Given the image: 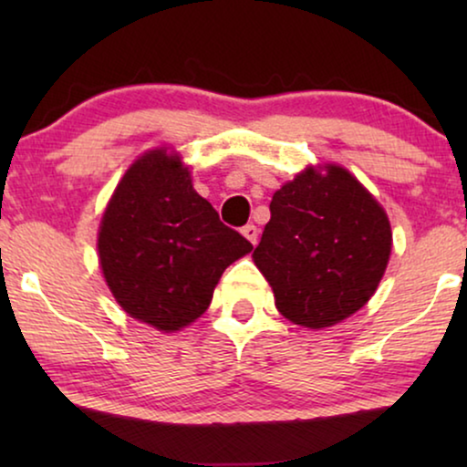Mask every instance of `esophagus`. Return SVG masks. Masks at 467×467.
Instances as JSON below:
<instances>
[{
	"label": "esophagus",
	"mask_w": 467,
	"mask_h": 467,
	"mask_svg": "<svg viewBox=\"0 0 467 467\" xmlns=\"http://www.w3.org/2000/svg\"><path fill=\"white\" fill-rule=\"evenodd\" d=\"M242 235H244V238L251 242V244H257V235H259V232H257V227L253 225V223H248V225H244L242 227Z\"/></svg>",
	"instance_id": "34e87169"
}]
</instances>
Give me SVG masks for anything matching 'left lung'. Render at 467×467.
Instances as JSON below:
<instances>
[{"label":"left lung","mask_w":467,"mask_h":467,"mask_svg":"<svg viewBox=\"0 0 467 467\" xmlns=\"http://www.w3.org/2000/svg\"><path fill=\"white\" fill-rule=\"evenodd\" d=\"M270 213L253 259L280 315L321 329L368 304L393 235L385 210L348 170L306 168L274 193Z\"/></svg>","instance_id":"1"}]
</instances>
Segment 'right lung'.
Instances as JSON below:
<instances>
[{
    "label": "right lung",
    "mask_w": 467,
    "mask_h": 467,
    "mask_svg": "<svg viewBox=\"0 0 467 467\" xmlns=\"http://www.w3.org/2000/svg\"><path fill=\"white\" fill-rule=\"evenodd\" d=\"M98 251L120 308L170 334L208 310L221 274L253 244L195 193L181 157L155 149L136 159L114 189Z\"/></svg>",
    "instance_id": "right-lung-1"
}]
</instances>
